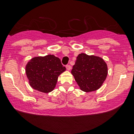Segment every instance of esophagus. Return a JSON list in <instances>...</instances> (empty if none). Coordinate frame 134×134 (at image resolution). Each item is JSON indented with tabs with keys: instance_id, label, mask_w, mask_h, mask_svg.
I'll use <instances>...</instances> for the list:
<instances>
[{
	"instance_id": "obj_1",
	"label": "esophagus",
	"mask_w": 134,
	"mask_h": 134,
	"mask_svg": "<svg viewBox=\"0 0 134 134\" xmlns=\"http://www.w3.org/2000/svg\"><path fill=\"white\" fill-rule=\"evenodd\" d=\"M66 69H67L68 71H70V70L71 69V65H66Z\"/></svg>"
}]
</instances>
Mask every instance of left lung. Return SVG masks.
<instances>
[{
  "instance_id": "obj_1",
  "label": "left lung",
  "mask_w": 134,
  "mask_h": 134,
  "mask_svg": "<svg viewBox=\"0 0 134 134\" xmlns=\"http://www.w3.org/2000/svg\"><path fill=\"white\" fill-rule=\"evenodd\" d=\"M71 73L81 90L91 92L98 90L106 80L108 75L107 64L98 56L80 54Z\"/></svg>"
}]
</instances>
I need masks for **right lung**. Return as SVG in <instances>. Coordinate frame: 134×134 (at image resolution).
Masks as SVG:
<instances>
[{"label":"right lung","instance_id":"1","mask_svg":"<svg viewBox=\"0 0 134 134\" xmlns=\"http://www.w3.org/2000/svg\"><path fill=\"white\" fill-rule=\"evenodd\" d=\"M65 70L59 58L51 54L33 58L26 65V74L31 87L45 93L55 88L58 76Z\"/></svg>","mask_w":134,"mask_h":134}]
</instances>
